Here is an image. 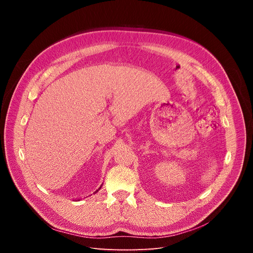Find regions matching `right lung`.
Listing matches in <instances>:
<instances>
[{"label":"right lung","mask_w":253,"mask_h":253,"mask_svg":"<svg viewBox=\"0 0 253 253\" xmlns=\"http://www.w3.org/2000/svg\"><path fill=\"white\" fill-rule=\"evenodd\" d=\"M99 189H101V187H100V188H99ZM99 189H98V190H99ZM98 190H97V191H98ZM97 191H96V192H97Z\"/></svg>","instance_id":"right-lung-1"}]
</instances>
